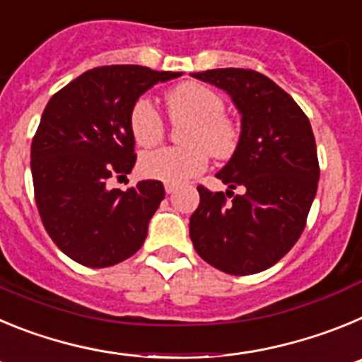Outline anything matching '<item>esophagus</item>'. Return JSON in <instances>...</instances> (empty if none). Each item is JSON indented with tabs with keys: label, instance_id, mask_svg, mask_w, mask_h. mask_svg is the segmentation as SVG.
I'll return each instance as SVG.
<instances>
[{
	"label": "esophagus",
	"instance_id": "obj_1",
	"mask_svg": "<svg viewBox=\"0 0 362 362\" xmlns=\"http://www.w3.org/2000/svg\"><path fill=\"white\" fill-rule=\"evenodd\" d=\"M165 190L166 194H174L177 190V185H172V183H165Z\"/></svg>",
	"mask_w": 362,
	"mask_h": 362
}]
</instances>
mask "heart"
<instances>
[{
	"mask_svg": "<svg viewBox=\"0 0 362 362\" xmlns=\"http://www.w3.org/2000/svg\"><path fill=\"white\" fill-rule=\"evenodd\" d=\"M170 114L177 119H192L185 132L187 146H165L143 156L141 172L150 179L181 185L197 177L209 166V150L225 158L233 152L238 134L226 119L225 99L199 83H187L168 94ZM130 130L137 145H158L165 136V121L152 99L143 95L130 112Z\"/></svg>",
	"mask_w": 362,
	"mask_h": 362,
	"instance_id": "b5f03b06",
	"label": "heart"
}]
</instances>
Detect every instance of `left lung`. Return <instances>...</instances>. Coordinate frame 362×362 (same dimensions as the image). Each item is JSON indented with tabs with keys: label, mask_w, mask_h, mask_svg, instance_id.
I'll use <instances>...</instances> for the list:
<instances>
[{
	"label": "left lung",
	"mask_w": 362,
	"mask_h": 362,
	"mask_svg": "<svg viewBox=\"0 0 362 362\" xmlns=\"http://www.w3.org/2000/svg\"><path fill=\"white\" fill-rule=\"evenodd\" d=\"M232 98L241 134L232 158L217 172L230 190L243 194L226 204L223 192L199 190L190 217L197 254L232 276L257 274L290 252L305 230L319 183L317 148L308 117L263 74L214 69L192 74Z\"/></svg>",
	"instance_id": "obj_1"
}]
</instances>
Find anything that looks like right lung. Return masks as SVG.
Here are the masks:
<instances>
[{
    "label": "right lung",
    "mask_w": 362,
    "mask_h": 362,
    "mask_svg": "<svg viewBox=\"0 0 362 362\" xmlns=\"http://www.w3.org/2000/svg\"><path fill=\"white\" fill-rule=\"evenodd\" d=\"M181 72L139 65L99 66L54 94L32 139L30 170L45 230L63 254L90 268L136 254L165 197L161 181H139L127 192L112 175L136 165L130 112L158 83Z\"/></svg>",
    "instance_id": "right-lung-1"
}]
</instances>
